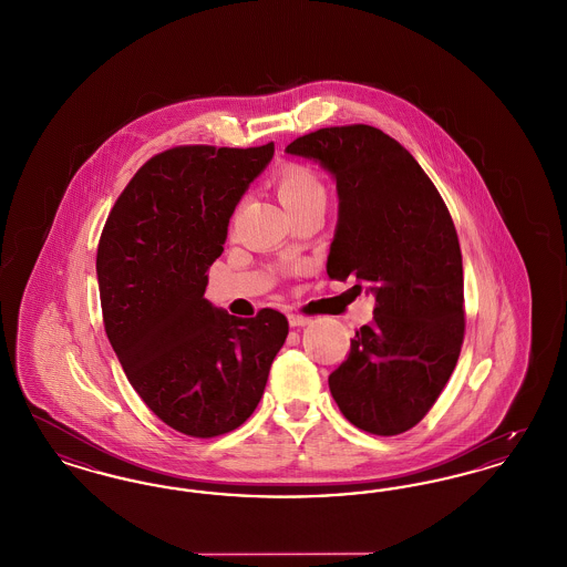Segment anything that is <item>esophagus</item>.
<instances>
[{
  "label": "esophagus",
  "mask_w": 567,
  "mask_h": 567,
  "mask_svg": "<svg viewBox=\"0 0 567 567\" xmlns=\"http://www.w3.org/2000/svg\"><path fill=\"white\" fill-rule=\"evenodd\" d=\"M289 322H291V327H306V324H310V318L303 317V315H289Z\"/></svg>",
  "instance_id": "34e87169"
}]
</instances>
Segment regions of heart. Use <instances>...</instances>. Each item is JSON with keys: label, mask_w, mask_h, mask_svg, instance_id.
Here are the masks:
<instances>
[{"label": "heart", "mask_w": 567, "mask_h": 567, "mask_svg": "<svg viewBox=\"0 0 567 567\" xmlns=\"http://www.w3.org/2000/svg\"><path fill=\"white\" fill-rule=\"evenodd\" d=\"M278 196L287 210H293L299 204L310 200H327L324 183L320 182L317 173L303 164H287L276 175Z\"/></svg>", "instance_id": "b5f03b06"}]
</instances>
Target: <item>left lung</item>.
Returning <instances> with one entry per match:
<instances>
[{"instance_id":"1","label":"left lung","mask_w":567,"mask_h":567,"mask_svg":"<svg viewBox=\"0 0 567 567\" xmlns=\"http://www.w3.org/2000/svg\"><path fill=\"white\" fill-rule=\"evenodd\" d=\"M287 152L333 173L340 219L327 257L331 280L354 276L375 293L346 361L329 375L357 429H413L452 378L464 341L462 250L439 189L408 150L367 124L297 136Z\"/></svg>"}]
</instances>
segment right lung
<instances>
[{
    "label": "right lung",
    "instance_id": "right-lung-1",
    "mask_svg": "<svg viewBox=\"0 0 567 567\" xmlns=\"http://www.w3.org/2000/svg\"><path fill=\"white\" fill-rule=\"evenodd\" d=\"M272 156L274 143L166 150L136 171L101 231L107 338L143 403L187 436L249 420L289 333L278 310L238 318L204 299L229 217Z\"/></svg>",
    "mask_w": 567,
    "mask_h": 567
}]
</instances>
